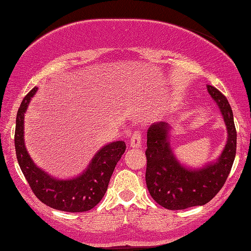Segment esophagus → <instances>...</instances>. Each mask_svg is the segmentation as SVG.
Wrapping results in <instances>:
<instances>
[{
  "instance_id": "34e87169",
  "label": "esophagus",
  "mask_w": 251,
  "mask_h": 251,
  "mask_svg": "<svg viewBox=\"0 0 251 251\" xmlns=\"http://www.w3.org/2000/svg\"><path fill=\"white\" fill-rule=\"evenodd\" d=\"M129 145L133 148L141 147V145H142V131L141 130H135L134 133L131 134Z\"/></svg>"
}]
</instances>
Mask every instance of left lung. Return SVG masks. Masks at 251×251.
I'll return each mask as SVG.
<instances>
[{
	"label": "left lung",
	"mask_w": 251,
	"mask_h": 251,
	"mask_svg": "<svg viewBox=\"0 0 251 251\" xmlns=\"http://www.w3.org/2000/svg\"><path fill=\"white\" fill-rule=\"evenodd\" d=\"M226 123L228 139L218 161L199 171L178 163L168 143L166 123L151 125L147 131L146 185L152 199L169 210H179L210 201L226 182L236 156L237 131L230 105L222 92L207 85Z\"/></svg>",
	"instance_id": "left-lung-1"
}]
</instances>
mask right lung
I'll list each match as a JSON object with an SVG mask.
<instances>
[{"label": "right lung", "mask_w": 251, "mask_h": 251, "mask_svg": "<svg viewBox=\"0 0 251 251\" xmlns=\"http://www.w3.org/2000/svg\"><path fill=\"white\" fill-rule=\"evenodd\" d=\"M36 87L21 103L15 125V151L19 165L34 195L54 209L82 212L91 210L99 203L107 190L110 176L117 161L125 152V142H114L104 146L93 158L82 175L70 180L54 179L34 165L24 146V113Z\"/></svg>", "instance_id": "obj_1"}]
</instances>
